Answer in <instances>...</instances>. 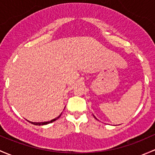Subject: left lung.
I'll list each match as a JSON object with an SVG mask.
<instances>
[{
	"instance_id": "obj_1",
	"label": "left lung",
	"mask_w": 155,
	"mask_h": 155,
	"mask_svg": "<svg viewBox=\"0 0 155 155\" xmlns=\"http://www.w3.org/2000/svg\"><path fill=\"white\" fill-rule=\"evenodd\" d=\"M95 118H96V117H95Z\"/></svg>"
}]
</instances>
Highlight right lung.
Returning a JSON list of instances; mask_svg holds the SVG:
<instances>
[{
    "instance_id": "right-lung-1",
    "label": "right lung",
    "mask_w": 155,
    "mask_h": 155,
    "mask_svg": "<svg viewBox=\"0 0 155 155\" xmlns=\"http://www.w3.org/2000/svg\"><path fill=\"white\" fill-rule=\"evenodd\" d=\"M61 114H62V113H61ZM61 114L59 115V116H58V117H57L56 118L53 119V120H50V121H48V122H41V123H33V122H30V121H29V122H30V123H32V124H33V125H48V124H49V123H53V122L56 121V120H58V119L60 117H61Z\"/></svg>"
}]
</instances>
